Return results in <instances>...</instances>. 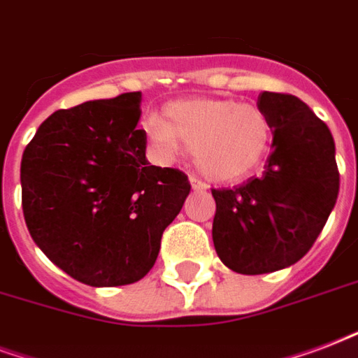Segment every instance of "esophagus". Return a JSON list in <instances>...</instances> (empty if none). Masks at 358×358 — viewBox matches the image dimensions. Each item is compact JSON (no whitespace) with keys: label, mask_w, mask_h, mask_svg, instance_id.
Masks as SVG:
<instances>
[{"label":"esophagus","mask_w":358,"mask_h":358,"mask_svg":"<svg viewBox=\"0 0 358 358\" xmlns=\"http://www.w3.org/2000/svg\"><path fill=\"white\" fill-rule=\"evenodd\" d=\"M189 181H190V185H192V189H194V190H203V189H206V182L201 181V179H198V177H196V176H190Z\"/></svg>","instance_id":"1"}]
</instances>
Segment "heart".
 Wrapping results in <instances>:
<instances>
[{
    "label": "heart",
    "instance_id": "b5f03b06",
    "mask_svg": "<svg viewBox=\"0 0 358 358\" xmlns=\"http://www.w3.org/2000/svg\"><path fill=\"white\" fill-rule=\"evenodd\" d=\"M149 134L162 155L189 149L200 171L215 181L249 176L264 162L273 139L270 118L259 106L220 98L169 103Z\"/></svg>",
    "mask_w": 358,
    "mask_h": 358
}]
</instances>
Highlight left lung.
Wrapping results in <instances>:
<instances>
[{"label":"left lung","instance_id":"1","mask_svg":"<svg viewBox=\"0 0 358 358\" xmlns=\"http://www.w3.org/2000/svg\"><path fill=\"white\" fill-rule=\"evenodd\" d=\"M259 107L273 130L262 176L234 189H213V243L238 273L283 270L310 251L340 190L334 138L296 96L262 92Z\"/></svg>","mask_w":358,"mask_h":358}]
</instances>
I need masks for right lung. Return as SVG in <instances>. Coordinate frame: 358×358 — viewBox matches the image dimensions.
<instances>
[{
  "mask_svg": "<svg viewBox=\"0 0 358 358\" xmlns=\"http://www.w3.org/2000/svg\"><path fill=\"white\" fill-rule=\"evenodd\" d=\"M141 92L60 109L20 164L29 236L67 275L90 287L145 278L190 192L177 168L149 166L138 130Z\"/></svg>",
  "mask_w": 358,
  "mask_h": 358,
  "instance_id": "obj_1",
  "label": "right lung"
}]
</instances>
